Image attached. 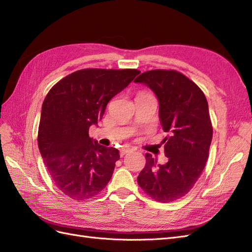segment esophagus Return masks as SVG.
<instances>
[{
	"label": "esophagus",
	"mask_w": 252,
	"mask_h": 252,
	"mask_svg": "<svg viewBox=\"0 0 252 252\" xmlns=\"http://www.w3.org/2000/svg\"><path fill=\"white\" fill-rule=\"evenodd\" d=\"M132 150H133V149H132L131 147H129V146H125V147H123V148H121L120 155H121V157H123L124 155L128 154V152H130V151H132Z\"/></svg>",
	"instance_id": "1"
}]
</instances>
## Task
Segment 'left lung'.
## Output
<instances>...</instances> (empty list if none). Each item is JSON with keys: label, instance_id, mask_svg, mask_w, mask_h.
<instances>
[{"label": "left lung", "instance_id": "obj_1", "mask_svg": "<svg viewBox=\"0 0 252 252\" xmlns=\"http://www.w3.org/2000/svg\"><path fill=\"white\" fill-rule=\"evenodd\" d=\"M149 87L158 97V118L168 161L157 164L150 154L138 177V184L152 199L169 203L184 196L200 178L208 159L212 126L208 103L195 84L174 70H150L134 80Z\"/></svg>", "mask_w": 252, "mask_h": 252}]
</instances>
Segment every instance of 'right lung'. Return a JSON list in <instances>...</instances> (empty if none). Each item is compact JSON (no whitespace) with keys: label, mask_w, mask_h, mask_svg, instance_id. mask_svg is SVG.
Segmentation results:
<instances>
[{"label":"right lung","mask_w":252,"mask_h":252,"mask_svg":"<svg viewBox=\"0 0 252 252\" xmlns=\"http://www.w3.org/2000/svg\"><path fill=\"white\" fill-rule=\"evenodd\" d=\"M140 73L82 69L53 86L42 105L37 145L50 178L65 195L87 200L108 184L120 151L89 138L108 102Z\"/></svg>","instance_id":"1"}]
</instances>
